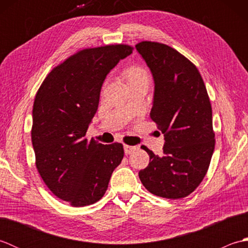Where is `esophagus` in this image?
I'll list each match as a JSON object with an SVG mask.
<instances>
[{
    "instance_id": "esophagus-1",
    "label": "esophagus",
    "mask_w": 248,
    "mask_h": 248,
    "mask_svg": "<svg viewBox=\"0 0 248 248\" xmlns=\"http://www.w3.org/2000/svg\"><path fill=\"white\" fill-rule=\"evenodd\" d=\"M124 152L127 155H131L132 154V152H134L135 150H138V147L136 146H129V145H124Z\"/></svg>"
}]
</instances>
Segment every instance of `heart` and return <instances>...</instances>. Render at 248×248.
I'll return each mask as SVG.
<instances>
[{"label":"heart","mask_w":248,"mask_h":248,"mask_svg":"<svg viewBox=\"0 0 248 248\" xmlns=\"http://www.w3.org/2000/svg\"><path fill=\"white\" fill-rule=\"evenodd\" d=\"M125 78H127L129 85L141 82H149L148 71H147L143 66L140 65L129 67L128 69L125 70Z\"/></svg>","instance_id":"1"}]
</instances>
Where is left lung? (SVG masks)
Returning a JSON list of instances; mask_svg holds the SVG:
<instances>
[{
  "label": "left lung",
  "instance_id": "8db88e82",
  "mask_svg": "<svg viewBox=\"0 0 248 248\" xmlns=\"http://www.w3.org/2000/svg\"><path fill=\"white\" fill-rule=\"evenodd\" d=\"M135 48L154 76L150 118L165 140L162 156L143 147L150 162L139 172L140 179L159 197H186L202 181L214 151L212 108L207 88L196 66L171 46L141 41Z\"/></svg>",
  "mask_w": 248,
  "mask_h": 248
}]
</instances>
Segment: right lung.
Segmentation results:
<instances>
[{
  "mask_svg": "<svg viewBox=\"0 0 248 248\" xmlns=\"http://www.w3.org/2000/svg\"><path fill=\"white\" fill-rule=\"evenodd\" d=\"M132 51L128 45L78 51L53 68L36 93L31 144L37 170L50 191L73 207L101 199L124 157L123 144L102 145L85 135L108 73Z\"/></svg>",
  "mask_w": 248,
  "mask_h": 248,
  "instance_id": "1",
  "label": "right lung"
}]
</instances>
